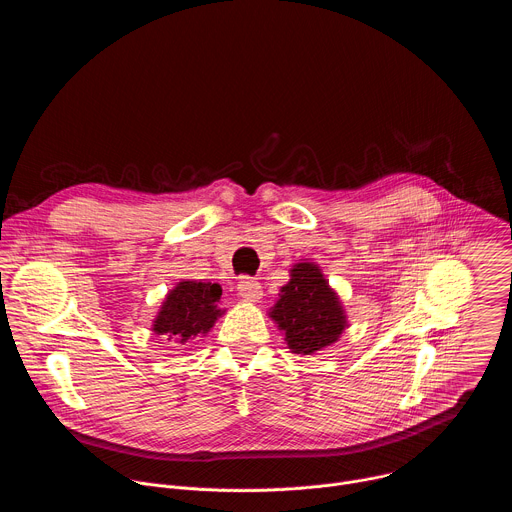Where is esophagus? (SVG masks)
I'll list each match as a JSON object with an SVG mask.
<instances>
[{
    "label": "esophagus",
    "mask_w": 512,
    "mask_h": 512,
    "mask_svg": "<svg viewBox=\"0 0 512 512\" xmlns=\"http://www.w3.org/2000/svg\"><path fill=\"white\" fill-rule=\"evenodd\" d=\"M237 291L239 296L245 300V302H259L263 298V289H261V283L251 279V277H241V281L237 283Z\"/></svg>",
    "instance_id": "obj_1"
}]
</instances>
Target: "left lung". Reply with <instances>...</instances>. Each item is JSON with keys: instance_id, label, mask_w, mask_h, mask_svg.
<instances>
[{"instance_id": "left-lung-1", "label": "left lung", "mask_w": 512, "mask_h": 512, "mask_svg": "<svg viewBox=\"0 0 512 512\" xmlns=\"http://www.w3.org/2000/svg\"><path fill=\"white\" fill-rule=\"evenodd\" d=\"M267 316L283 334L287 348L300 356H314L334 346L350 326L338 291L318 263L302 259L291 265L289 281Z\"/></svg>"}]
</instances>
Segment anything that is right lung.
<instances>
[{
    "mask_svg": "<svg viewBox=\"0 0 512 512\" xmlns=\"http://www.w3.org/2000/svg\"><path fill=\"white\" fill-rule=\"evenodd\" d=\"M223 287L210 281L180 279L162 302L152 332L176 348L188 346L198 336H206L218 318L227 314L221 308Z\"/></svg>",
    "mask_w": 512,
    "mask_h": 512,
    "instance_id": "obj_1",
    "label": "right lung"
}]
</instances>
